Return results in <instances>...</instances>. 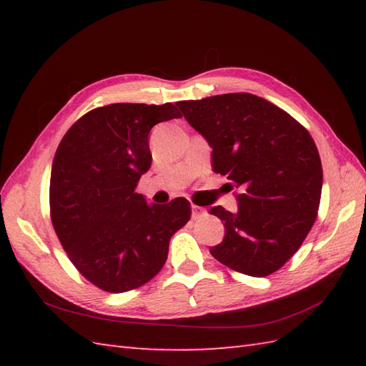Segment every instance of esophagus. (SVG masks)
Masks as SVG:
<instances>
[{
  "label": "esophagus",
  "instance_id": "obj_1",
  "mask_svg": "<svg viewBox=\"0 0 366 366\" xmlns=\"http://www.w3.org/2000/svg\"><path fill=\"white\" fill-rule=\"evenodd\" d=\"M206 214V211H204V209L203 207H199V206H195V204H193L192 206V217H193V219H201V217H203Z\"/></svg>",
  "mask_w": 366,
  "mask_h": 366
}]
</instances>
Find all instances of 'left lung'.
Masks as SVG:
<instances>
[{"label": "left lung", "mask_w": 366, "mask_h": 366, "mask_svg": "<svg viewBox=\"0 0 366 366\" xmlns=\"http://www.w3.org/2000/svg\"><path fill=\"white\" fill-rule=\"evenodd\" d=\"M176 105L212 147V169L242 192L236 214L209 209L224 222L223 240L209 252L240 274H274L299 250L320 209L322 165L312 135L248 92Z\"/></svg>", "instance_id": "obj_1"}]
</instances>
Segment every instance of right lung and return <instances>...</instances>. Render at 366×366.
Listing matches in <instances>:
<instances>
[{"label":"right lung","mask_w":366,"mask_h":366,"mask_svg":"<svg viewBox=\"0 0 366 366\" xmlns=\"http://www.w3.org/2000/svg\"><path fill=\"white\" fill-rule=\"evenodd\" d=\"M181 118L173 104H112L67 130L50 177L51 223L61 245L92 285L126 292L163 267L169 239L189 222L185 198L147 204L135 189L151 168L149 132Z\"/></svg>","instance_id":"1"}]
</instances>
